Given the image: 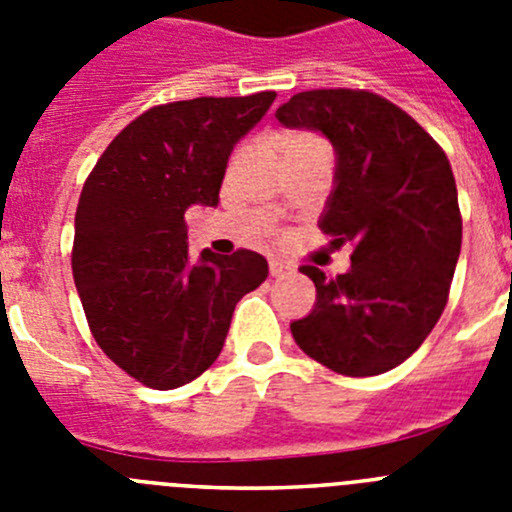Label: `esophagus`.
Masks as SVG:
<instances>
[{
  "label": "esophagus",
  "mask_w": 512,
  "mask_h": 512,
  "mask_svg": "<svg viewBox=\"0 0 512 512\" xmlns=\"http://www.w3.org/2000/svg\"><path fill=\"white\" fill-rule=\"evenodd\" d=\"M269 274L271 277H284V274H292V266L282 264V261H269Z\"/></svg>",
  "instance_id": "34e87169"
}]
</instances>
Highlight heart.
I'll return each mask as SVG.
<instances>
[{"instance_id": "heart-1", "label": "heart", "mask_w": 512, "mask_h": 512, "mask_svg": "<svg viewBox=\"0 0 512 512\" xmlns=\"http://www.w3.org/2000/svg\"><path fill=\"white\" fill-rule=\"evenodd\" d=\"M310 138H315V135H307V133H300V135H295V138L289 140V143H295V140H310Z\"/></svg>"}]
</instances>
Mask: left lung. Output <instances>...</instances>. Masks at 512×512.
<instances>
[{
  "mask_svg": "<svg viewBox=\"0 0 512 512\" xmlns=\"http://www.w3.org/2000/svg\"><path fill=\"white\" fill-rule=\"evenodd\" d=\"M287 128L320 130L338 156L320 230L351 243V269L302 266L318 302L289 325L297 346L346 377H374L408 359L449 302L461 212L449 158L418 122L366 89H310L284 102Z\"/></svg>",
  "mask_w": 512,
  "mask_h": 512,
  "instance_id": "obj_1",
  "label": "left lung"
}]
</instances>
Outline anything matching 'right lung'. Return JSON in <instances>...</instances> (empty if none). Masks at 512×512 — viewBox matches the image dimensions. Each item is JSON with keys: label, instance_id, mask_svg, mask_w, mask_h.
I'll list each match as a JSON object with an SVG mask.
<instances>
[{"label": "right lung", "instance_id": "1", "mask_svg": "<svg viewBox=\"0 0 512 512\" xmlns=\"http://www.w3.org/2000/svg\"><path fill=\"white\" fill-rule=\"evenodd\" d=\"M277 92L156 104L115 135L81 189L71 271L94 341L135 382L174 390L215 364L261 253L189 261L192 205H217L233 146Z\"/></svg>", "mask_w": 512, "mask_h": 512}]
</instances>
